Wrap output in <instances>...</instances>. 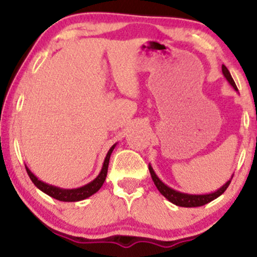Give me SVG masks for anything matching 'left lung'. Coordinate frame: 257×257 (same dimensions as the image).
Wrapping results in <instances>:
<instances>
[{
	"label": "left lung",
	"instance_id": "1",
	"mask_svg": "<svg viewBox=\"0 0 257 257\" xmlns=\"http://www.w3.org/2000/svg\"><path fill=\"white\" fill-rule=\"evenodd\" d=\"M222 73H223V76L226 77L227 81H228V83L231 84L233 88H234V90H238L237 85H235L234 81H233L231 73H229L228 69H227L225 65H222ZM149 169H150V174H151V178L153 180V182H155L156 187L158 188L159 192L163 194V196L166 197V198L169 200L170 203H173V204H175L178 206H185V208L202 206L204 204H208V203H210L211 200L216 199L217 197H220L221 194H222L227 190V187H228L229 184H231V180L233 178V176H231V179H229L225 185H222L220 188H217L215 192L205 193V194H190V193L180 192V191H176V190H174V188L169 187V186H167L161 179L158 178L157 175H156L155 170H153L151 164H149Z\"/></svg>",
	"mask_w": 257,
	"mask_h": 257
}]
</instances>
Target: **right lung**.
Returning <instances> with one entry per match:
<instances>
[{
  "label": "right lung",
  "instance_id": "right-lung-1",
  "mask_svg": "<svg viewBox=\"0 0 257 257\" xmlns=\"http://www.w3.org/2000/svg\"><path fill=\"white\" fill-rule=\"evenodd\" d=\"M116 145L117 144H114V145H112L111 149L108 150L99 175L96 176L93 181H90L89 184L82 186V187L71 188V190H70V188H60V187H57V186H53V185L43 182L42 180L38 179L37 176L25 166L26 172H28L31 181L34 182V185L36 186L37 188H40L42 192L48 194V196H51L52 198L61 200V202H78V200H83L85 198H88V197L93 196L94 193H96L100 188H101V186L104 184L106 179V175H107V168H108V162H110L111 153L114 150Z\"/></svg>",
  "mask_w": 257,
  "mask_h": 257
}]
</instances>
